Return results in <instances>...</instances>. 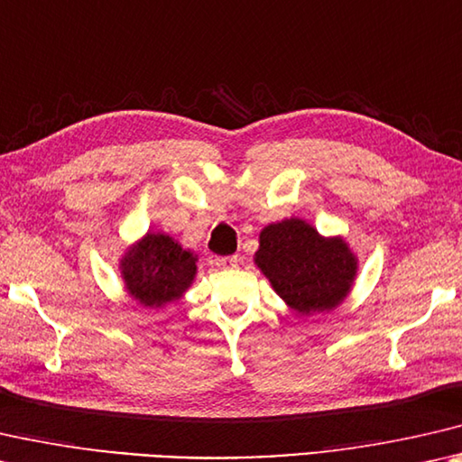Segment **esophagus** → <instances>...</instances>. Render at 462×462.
I'll return each mask as SVG.
<instances>
[{
	"mask_svg": "<svg viewBox=\"0 0 462 462\" xmlns=\"http://www.w3.org/2000/svg\"><path fill=\"white\" fill-rule=\"evenodd\" d=\"M237 255H225V258H213V266L218 270H231L237 266Z\"/></svg>",
	"mask_w": 462,
	"mask_h": 462,
	"instance_id": "obj_1",
	"label": "esophagus"
}]
</instances>
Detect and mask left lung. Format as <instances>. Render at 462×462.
I'll use <instances>...</instances> for the list:
<instances>
[{
	"instance_id": "obj_1",
	"label": "left lung",
	"mask_w": 462,
	"mask_h": 462,
	"mask_svg": "<svg viewBox=\"0 0 462 462\" xmlns=\"http://www.w3.org/2000/svg\"><path fill=\"white\" fill-rule=\"evenodd\" d=\"M254 262L278 297L307 317L342 305L358 274V258L344 237H323L297 217L263 226Z\"/></svg>"
}]
</instances>
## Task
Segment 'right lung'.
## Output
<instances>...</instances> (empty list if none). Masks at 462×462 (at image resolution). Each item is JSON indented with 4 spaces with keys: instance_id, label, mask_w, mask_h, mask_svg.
<instances>
[{
    "instance_id": "right-lung-1",
    "label": "right lung",
    "mask_w": 462,
    "mask_h": 462,
    "mask_svg": "<svg viewBox=\"0 0 462 462\" xmlns=\"http://www.w3.org/2000/svg\"><path fill=\"white\" fill-rule=\"evenodd\" d=\"M196 262L199 255L181 247L168 233L149 231L126 247L118 268L128 297L143 307L162 309L190 289Z\"/></svg>"
}]
</instances>
